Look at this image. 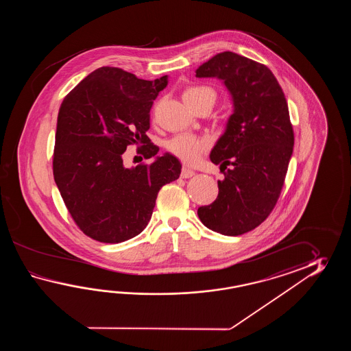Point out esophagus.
<instances>
[{
	"label": "esophagus",
	"mask_w": 351,
	"mask_h": 351,
	"mask_svg": "<svg viewBox=\"0 0 351 351\" xmlns=\"http://www.w3.org/2000/svg\"><path fill=\"white\" fill-rule=\"evenodd\" d=\"M194 172L192 169H189V168H186V167H183V169H182V173H180V177L182 178H191V177H193Z\"/></svg>",
	"instance_id": "esophagus-1"
}]
</instances>
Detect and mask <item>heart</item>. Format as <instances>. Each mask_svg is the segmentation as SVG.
<instances>
[{
  "label": "heart",
  "instance_id": "heart-1",
  "mask_svg": "<svg viewBox=\"0 0 351 351\" xmlns=\"http://www.w3.org/2000/svg\"><path fill=\"white\" fill-rule=\"evenodd\" d=\"M201 97H209L215 101L216 93L208 86H192V88H188L183 94V97H189V99H197ZM207 147H208L207 141L191 134H179L168 142V148L173 154L188 165L197 163L201 158L203 150L207 149Z\"/></svg>",
  "mask_w": 351,
  "mask_h": 351
}]
</instances>
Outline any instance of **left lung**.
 <instances>
[{"label": "left lung", "instance_id": "obj_1", "mask_svg": "<svg viewBox=\"0 0 351 351\" xmlns=\"http://www.w3.org/2000/svg\"><path fill=\"white\" fill-rule=\"evenodd\" d=\"M195 76L221 80L233 108L209 154L224 178L218 180L216 201L197 213L209 230L239 236L269 217L284 186L293 149L289 106L269 67L239 53H217Z\"/></svg>", "mask_w": 351, "mask_h": 351}]
</instances>
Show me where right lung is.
Listing matches in <instances>:
<instances>
[{"mask_svg": "<svg viewBox=\"0 0 351 351\" xmlns=\"http://www.w3.org/2000/svg\"><path fill=\"white\" fill-rule=\"evenodd\" d=\"M168 75L153 82L119 67H99L60 105L53 178L75 223L104 243L133 239L147 227L162 186L179 178L182 165L145 135L149 112ZM143 142L150 165L127 169L128 145Z\"/></svg>", "mask_w": 351, "mask_h": 351, "instance_id": "right-lung-1", "label": "right lung"}]
</instances>
